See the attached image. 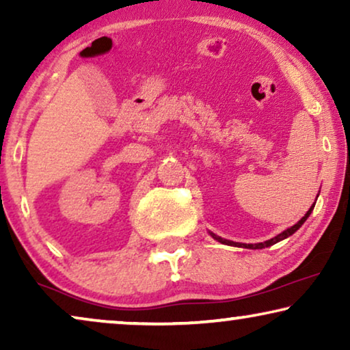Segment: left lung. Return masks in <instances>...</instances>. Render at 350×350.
Instances as JSON below:
<instances>
[{
  "label": "left lung",
  "instance_id": "left-lung-1",
  "mask_svg": "<svg viewBox=\"0 0 350 350\" xmlns=\"http://www.w3.org/2000/svg\"><path fill=\"white\" fill-rule=\"evenodd\" d=\"M319 193H320V191H319ZM317 198H319V194H317ZM315 200H317V199H315ZM314 207H315V202H314L312 205H310V208L308 210V213H306L304 217L301 218L298 223L293 224V226L288 228V229H285L284 232L277 234L275 237H272V239H269V241H265V242H258V243H242V242H232V241H228V239H223V237H219V236H217V234H213V232H210V231H208V234H210V236H212V237L215 239V241H218L219 243H224V245H231V247H242V248H250V250H260V248H266V247H271V245H274V243L280 242V241H284V239L290 237L291 234H295L296 231H298V229H299L301 226H303L306 219L309 218V215L312 213Z\"/></svg>",
  "mask_w": 350,
  "mask_h": 350
}]
</instances>
